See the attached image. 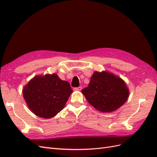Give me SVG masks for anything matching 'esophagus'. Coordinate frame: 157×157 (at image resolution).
Masks as SVG:
<instances>
[{
  "label": "esophagus",
  "instance_id": "1",
  "mask_svg": "<svg viewBox=\"0 0 157 157\" xmlns=\"http://www.w3.org/2000/svg\"><path fill=\"white\" fill-rule=\"evenodd\" d=\"M82 90V87L79 86V87H77V88H74V90L75 91H80Z\"/></svg>",
  "mask_w": 157,
  "mask_h": 157
}]
</instances>
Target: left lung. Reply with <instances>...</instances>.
Segmentation results:
<instances>
[{"label": "left lung", "instance_id": "left-lung-1", "mask_svg": "<svg viewBox=\"0 0 157 157\" xmlns=\"http://www.w3.org/2000/svg\"><path fill=\"white\" fill-rule=\"evenodd\" d=\"M82 93L90 105L105 113L117 110L129 96L124 80L106 71L94 72L88 86L84 88Z\"/></svg>", "mask_w": 157, "mask_h": 157}]
</instances>
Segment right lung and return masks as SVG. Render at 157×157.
Segmentation results:
<instances>
[{
	"instance_id": "add662e5",
	"label": "right lung",
	"mask_w": 157,
	"mask_h": 157,
	"mask_svg": "<svg viewBox=\"0 0 157 157\" xmlns=\"http://www.w3.org/2000/svg\"><path fill=\"white\" fill-rule=\"evenodd\" d=\"M72 92L69 83L55 73L36 76L23 89L28 107L44 118L54 117L62 110Z\"/></svg>"
}]
</instances>
